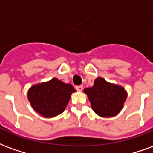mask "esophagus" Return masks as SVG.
<instances>
[{
    "instance_id": "obj_1",
    "label": "esophagus",
    "mask_w": 153,
    "mask_h": 153,
    "mask_svg": "<svg viewBox=\"0 0 153 153\" xmlns=\"http://www.w3.org/2000/svg\"><path fill=\"white\" fill-rule=\"evenodd\" d=\"M76 89L78 91H81V90H83V85H77V86H76Z\"/></svg>"
}]
</instances>
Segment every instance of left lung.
I'll return each mask as SVG.
<instances>
[{
    "label": "left lung",
    "mask_w": 153,
    "mask_h": 153,
    "mask_svg": "<svg viewBox=\"0 0 153 153\" xmlns=\"http://www.w3.org/2000/svg\"><path fill=\"white\" fill-rule=\"evenodd\" d=\"M91 108L102 117H112L121 112L127 98V91L119 85L110 83L101 76L95 79L92 87L84 89Z\"/></svg>",
    "instance_id": "obj_1"
}]
</instances>
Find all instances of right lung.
I'll list each match as a JSON object with an SVG mask.
<instances>
[{"instance_id": "add662e5", "label": "right lung", "mask_w": 153, "mask_h": 153, "mask_svg": "<svg viewBox=\"0 0 153 153\" xmlns=\"http://www.w3.org/2000/svg\"><path fill=\"white\" fill-rule=\"evenodd\" d=\"M76 91L71 84L54 77L32 85L27 91V99L32 108L41 116L54 117L65 110L72 94Z\"/></svg>"}]
</instances>
